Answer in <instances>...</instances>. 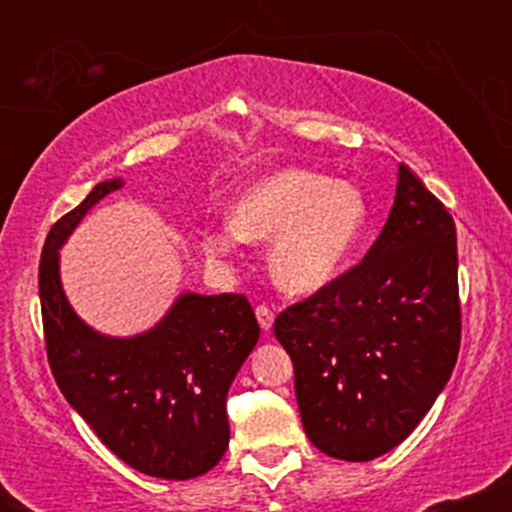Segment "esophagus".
Listing matches in <instances>:
<instances>
[{
	"instance_id": "1",
	"label": "esophagus",
	"mask_w": 512,
	"mask_h": 512,
	"mask_svg": "<svg viewBox=\"0 0 512 512\" xmlns=\"http://www.w3.org/2000/svg\"><path fill=\"white\" fill-rule=\"evenodd\" d=\"M255 315H257V322H260V327H262L264 332L272 330V325H274V313L267 308V305H257Z\"/></svg>"
}]
</instances>
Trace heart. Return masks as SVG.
<instances>
[{"mask_svg":"<svg viewBox=\"0 0 512 512\" xmlns=\"http://www.w3.org/2000/svg\"><path fill=\"white\" fill-rule=\"evenodd\" d=\"M370 221L368 199L351 182L305 168H279L238 192L231 219L202 231L204 255L231 262L243 240L269 241L267 267L291 296H313L342 276Z\"/></svg>","mask_w":512,"mask_h":512,"instance_id":"heart-1","label":"heart"}]
</instances>
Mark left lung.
<instances>
[{
  "mask_svg": "<svg viewBox=\"0 0 512 512\" xmlns=\"http://www.w3.org/2000/svg\"><path fill=\"white\" fill-rule=\"evenodd\" d=\"M310 443L346 462L397 448L448 385L460 351L457 233L399 163L390 216L361 264L276 317Z\"/></svg>",
  "mask_w": 512,
  "mask_h": 512,
  "instance_id": "8db88e82",
  "label": "left lung"
}]
</instances>
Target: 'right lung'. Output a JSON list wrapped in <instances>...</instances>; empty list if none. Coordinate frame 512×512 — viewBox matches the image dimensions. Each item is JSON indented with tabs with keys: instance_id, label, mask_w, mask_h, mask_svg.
<instances>
[{
	"instance_id": "obj_1",
	"label": "right lung",
	"mask_w": 512,
	"mask_h": 512,
	"mask_svg": "<svg viewBox=\"0 0 512 512\" xmlns=\"http://www.w3.org/2000/svg\"><path fill=\"white\" fill-rule=\"evenodd\" d=\"M122 185L98 182L45 238L38 286L48 361L64 399L122 462L156 479H195L228 448L226 397L260 325L240 293H180L154 327L132 337H110L76 315L62 289L60 250Z\"/></svg>"
}]
</instances>
